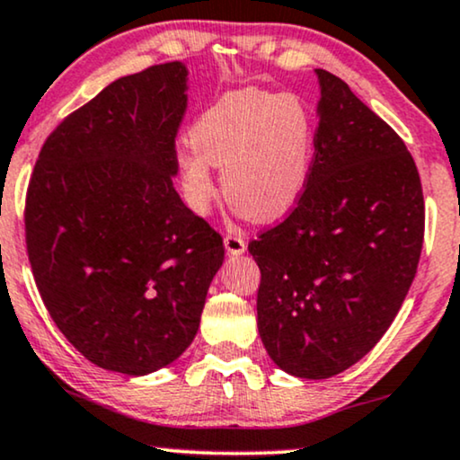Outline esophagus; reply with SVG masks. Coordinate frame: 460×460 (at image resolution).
I'll return each instance as SVG.
<instances>
[{
	"label": "esophagus",
	"instance_id": "34e87169",
	"mask_svg": "<svg viewBox=\"0 0 460 460\" xmlns=\"http://www.w3.org/2000/svg\"><path fill=\"white\" fill-rule=\"evenodd\" d=\"M224 244H226V252H228L230 255H241V253H244V249H247L244 238L236 236V234H226Z\"/></svg>",
	"mask_w": 460,
	"mask_h": 460
}]
</instances>
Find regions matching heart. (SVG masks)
I'll return each instance as SVG.
<instances>
[{
	"label": "heart",
	"instance_id": "obj_1",
	"mask_svg": "<svg viewBox=\"0 0 460 460\" xmlns=\"http://www.w3.org/2000/svg\"><path fill=\"white\" fill-rule=\"evenodd\" d=\"M194 150L179 156L183 199L205 213L222 171L230 205L255 222L283 217L302 199L314 156V124L296 94L238 91L216 101L190 128Z\"/></svg>",
	"mask_w": 460,
	"mask_h": 460
}]
</instances>
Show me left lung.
<instances>
[{
  "instance_id": "8db88e82",
  "label": "left lung",
  "mask_w": 460,
  "mask_h": 460,
  "mask_svg": "<svg viewBox=\"0 0 460 460\" xmlns=\"http://www.w3.org/2000/svg\"><path fill=\"white\" fill-rule=\"evenodd\" d=\"M319 127L308 186L291 213L249 243L258 330L283 372L332 378L367 355L419 268L425 199L395 130L347 82L317 69Z\"/></svg>"
}]
</instances>
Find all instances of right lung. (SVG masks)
Segmentation results:
<instances>
[{
	"instance_id": "right-lung-1",
	"label": "right lung",
	"mask_w": 460,
	"mask_h": 460,
	"mask_svg": "<svg viewBox=\"0 0 460 460\" xmlns=\"http://www.w3.org/2000/svg\"><path fill=\"white\" fill-rule=\"evenodd\" d=\"M188 69L154 65L105 86L48 135L25 202L35 285L94 366L143 376L199 332L224 241L172 188Z\"/></svg>"
}]
</instances>
